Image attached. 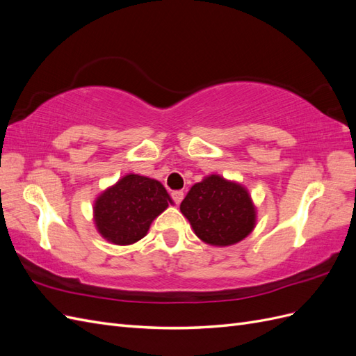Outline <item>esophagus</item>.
I'll return each instance as SVG.
<instances>
[{"label":"esophagus","mask_w":356,"mask_h":356,"mask_svg":"<svg viewBox=\"0 0 356 356\" xmlns=\"http://www.w3.org/2000/svg\"><path fill=\"white\" fill-rule=\"evenodd\" d=\"M170 197H172V200H174L177 204H179L181 200L184 199V193H182L181 190H175V191L170 193Z\"/></svg>","instance_id":"1"}]
</instances>
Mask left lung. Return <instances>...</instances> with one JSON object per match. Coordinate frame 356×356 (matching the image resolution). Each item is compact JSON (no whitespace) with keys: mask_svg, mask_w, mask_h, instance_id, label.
Segmentation results:
<instances>
[{"mask_svg":"<svg viewBox=\"0 0 356 356\" xmlns=\"http://www.w3.org/2000/svg\"><path fill=\"white\" fill-rule=\"evenodd\" d=\"M179 209L197 238L213 246L238 243L255 227L257 213L250 193L220 175H209L193 186Z\"/></svg>","mask_w":356,"mask_h":356,"instance_id":"left-lung-1","label":"left lung"}]
</instances>
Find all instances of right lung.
Here are the masks:
<instances>
[{
    "label": "right lung",
    "instance_id": "add662e5",
    "mask_svg": "<svg viewBox=\"0 0 356 356\" xmlns=\"http://www.w3.org/2000/svg\"><path fill=\"white\" fill-rule=\"evenodd\" d=\"M169 203L174 202L157 179L129 174L96 197L93 221L104 239L132 245L144 238Z\"/></svg>",
    "mask_w": 356,
    "mask_h": 356
}]
</instances>
